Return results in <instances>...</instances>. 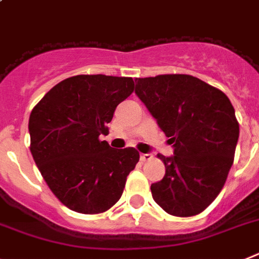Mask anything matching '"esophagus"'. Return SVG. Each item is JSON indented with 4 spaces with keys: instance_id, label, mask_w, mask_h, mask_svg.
Returning <instances> with one entry per match:
<instances>
[{
    "instance_id": "esophagus-1",
    "label": "esophagus",
    "mask_w": 259,
    "mask_h": 259,
    "mask_svg": "<svg viewBox=\"0 0 259 259\" xmlns=\"http://www.w3.org/2000/svg\"><path fill=\"white\" fill-rule=\"evenodd\" d=\"M153 158V156H152L151 153H143L140 154V160L143 161V162H145V161H149Z\"/></svg>"
}]
</instances>
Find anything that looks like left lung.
I'll return each mask as SVG.
<instances>
[{
	"label": "left lung",
	"instance_id": "8db88e82",
	"mask_svg": "<svg viewBox=\"0 0 259 259\" xmlns=\"http://www.w3.org/2000/svg\"><path fill=\"white\" fill-rule=\"evenodd\" d=\"M135 82V93L174 147V156L157 154L165 176L152 183L154 202L169 215H198L222 191L235 160L240 135L235 108L222 90L189 74Z\"/></svg>",
	"mask_w": 259,
	"mask_h": 259
}]
</instances>
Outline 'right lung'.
I'll list each match as a JSON object with an SVG mask.
<instances>
[{"mask_svg": "<svg viewBox=\"0 0 259 259\" xmlns=\"http://www.w3.org/2000/svg\"><path fill=\"white\" fill-rule=\"evenodd\" d=\"M131 77L78 74L55 85L32 108L30 151L46 183L65 207L96 215L120 199L140 154L112 149L107 135L115 108L131 96Z\"/></svg>", "mask_w": 259, "mask_h": 259, "instance_id": "1", "label": "right lung"}]
</instances>
